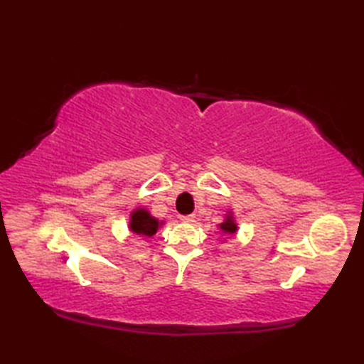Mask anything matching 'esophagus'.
Masks as SVG:
<instances>
[{"mask_svg":"<svg viewBox=\"0 0 364 364\" xmlns=\"http://www.w3.org/2000/svg\"><path fill=\"white\" fill-rule=\"evenodd\" d=\"M180 220L184 223H194L196 222V215L194 214H186V215H180Z\"/></svg>","mask_w":364,"mask_h":364,"instance_id":"34e87169","label":"esophagus"}]
</instances>
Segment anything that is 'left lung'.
I'll use <instances>...</instances> for the list:
<instances>
[{"mask_svg": "<svg viewBox=\"0 0 364 364\" xmlns=\"http://www.w3.org/2000/svg\"><path fill=\"white\" fill-rule=\"evenodd\" d=\"M220 230L223 231V233H227V235H233V233H236V230H237V227H236V223H235V220H233V218H231V215L228 214L227 215V219H225V222L223 223H220Z\"/></svg>", "mask_w": 364, "mask_h": 364, "instance_id": "8db88e82", "label": "left lung"}]
</instances>
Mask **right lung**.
<instances>
[{"instance_id": "add662e5", "label": "right lung", "mask_w": 364, "mask_h": 364, "mask_svg": "<svg viewBox=\"0 0 364 364\" xmlns=\"http://www.w3.org/2000/svg\"><path fill=\"white\" fill-rule=\"evenodd\" d=\"M158 227H159V222L154 218H151L150 213L144 210V208H139V210L133 211V214H131L129 228L137 236L150 237L156 233Z\"/></svg>"}]
</instances>
